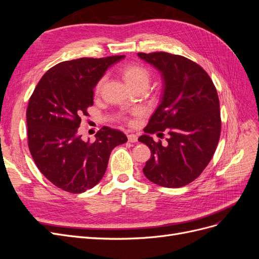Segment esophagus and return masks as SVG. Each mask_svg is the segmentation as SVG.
I'll return each mask as SVG.
<instances>
[{
	"instance_id": "obj_1",
	"label": "esophagus",
	"mask_w": 259,
	"mask_h": 259,
	"mask_svg": "<svg viewBox=\"0 0 259 259\" xmlns=\"http://www.w3.org/2000/svg\"><path fill=\"white\" fill-rule=\"evenodd\" d=\"M127 139H128L130 143H137L138 137L135 134H128L127 135Z\"/></svg>"
}]
</instances>
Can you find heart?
Returning <instances> with one entry per match:
<instances>
[{
	"mask_svg": "<svg viewBox=\"0 0 259 259\" xmlns=\"http://www.w3.org/2000/svg\"><path fill=\"white\" fill-rule=\"evenodd\" d=\"M120 74L124 82L126 83L131 89L147 90L149 84L151 82V72L150 70L140 64H128L121 68ZM105 80L100 79L95 86V94L99 95L101 89H103Z\"/></svg>",
	"mask_w": 259,
	"mask_h": 259,
	"instance_id": "obj_1",
	"label": "heart"
}]
</instances>
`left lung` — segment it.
Listing matches in <instances>:
<instances>
[{"mask_svg": "<svg viewBox=\"0 0 259 259\" xmlns=\"http://www.w3.org/2000/svg\"><path fill=\"white\" fill-rule=\"evenodd\" d=\"M138 56L158 69L164 81L161 104L138 138L151 151L143 171L162 187L186 186L207 166L221 137L216 88L204 69L184 56L165 52ZM165 129L170 135L166 145L150 137Z\"/></svg>", "mask_w": 259, "mask_h": 259, "instance_id": "1", "label": "left lung"}]
</instances>
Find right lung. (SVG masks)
Listing matches in <instances>:
<instances>
[{"label":"right lung","instance_id":"obj_1","mask_svg":"<svg viewBox=\"0 0 259 259\" xmlns=\"http://www.w3.org/2000/svg\"><path fill=\"white\" fill-rule=\"evenodd\" d=\"M124 56L62 61L38 81L27 108L28 146L41 173L60 189L82 193L96 186L112 149L127 142L121 131L104 126L94 143L77 134L94 104V88Z\"/></svg>","mask_w":259,"mask_h":259}]
</instances>
